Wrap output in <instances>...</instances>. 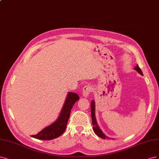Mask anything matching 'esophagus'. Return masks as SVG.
Here are the masks:
<instances>
[{"instance_id":"34e87169","label":"esophagus","mask_w":159,"mask_h":159,"mask_svg":"<svg viewBox=\"0 0 159 159\" xmlns=\"http://www.w3.org/2000/svg\"><path fill=\"white\" fill-rule=\"evenodd\" d=\"M83 90V96H85V97L88 96L90 94V92H91V87L90 86H89V85H86V86H84Z\"/></svg>"}]
</instances>
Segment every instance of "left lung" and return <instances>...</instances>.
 Listing matches in <instances>:
<instances>
[{"mask_svg": "<svg viewBox=\"0 0 159 159\" xmlns=\"http://www.w3.org/2000/svg\"><path fill=\"white\" fill-rule=\"evenodd\" d=\"M135 69L139 73L140 75H143V73L141 70V69L139 68V66L137 65L136 67L135 68ZM91 117L92 119H93V129L95 132V134L98 135V137L102 138V139H106V138H107L104 134L103 132L102 131V130L100 129L98 124H97V122L96 120V117H95V104H94V101L93 100L91 102Z\"/></svg>", "mask_w": 159, "mask_h": 159, "instance_id": "8db88e82", "label": "left lung"}]
</instances>
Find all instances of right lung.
Wrapping results in <instances>:
<instances>
[{
    "instance_id": "add662e5",
    "label": "right lung",
    "mask_w": 159,
    "mask_h": 159,
    "mask_svg": "<svg viewBox=\"0 0 159 159\" xmlns=\"http://www.w3.org/2000/svg\"><path fill=\"white\" fill-rule=\"evenodd\" d=\"M79 99L78 94L70 92L69 93L57 120L32 137L40 140H52L62 135L66 129L71 109Z\"/></svg>"
}]
</instances>
